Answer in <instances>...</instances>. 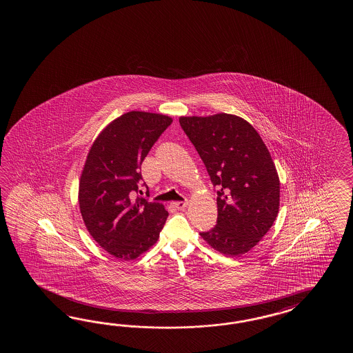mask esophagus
<instances>
[{
	"mask_svg": "<svg viewBox=\"0 0 353 353\" xmlns=\"http://www.w3.org/2000/svg\"><path fill=\"white\" fill-rule=\"evenodd\" d=\"M172 205H173L174 208H176V210H185L188 202H173Z\"/></svg>",
	"mask_w": 353,
	"mask_h": 353,
	"instance_id": "1",
	"label": "esophagus"
}]
</instances>
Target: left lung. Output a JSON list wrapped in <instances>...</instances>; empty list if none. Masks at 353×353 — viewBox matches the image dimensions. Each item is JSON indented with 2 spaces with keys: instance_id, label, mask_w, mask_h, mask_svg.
Wrapping results in <instances>:
<instances>
[{
  "instance_id": "1",
  "label": "left lung",
  "mask_w": 353,
  "mask_h": 353,
  "mask_svg": "<svg viewBox=\"0 0 353 353\" xmlns=\"http://www.w3.org/2000/svg\"><path fill=\"white\" fill-rule=\"evenodd\" d=\"M217 187V225L201 237L225 256H241L260 242L276 219L280 180L270 152L252 125L236 114L181 116Z\"/></svg>"
}]
</instances>
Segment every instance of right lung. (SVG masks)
<instances>
[{
  "label": "right lung",
  "mask_w": 353,
  "mask_h": 353,
  "mask_svg": "<svg viewBox=\"0 0 353 353\" xmlns=\"http://www.w3.org/2000/svg\"><path fill=\"white\" fill-rule=\"evenodd\" d=\"M173 119L131 111L110 122L90 146L78 202L93 240L110 255L135 260L159 240L169 213L139 196L141 164Z\"/></svg>",
  "instance_id": "obj_1"
}]
</instances>
